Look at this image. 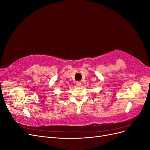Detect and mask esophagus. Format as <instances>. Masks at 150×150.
Returning a JSON list of instances; mask_svg holds the SVG:
<instances>
[{
  "label": "esophagus",
  "instance_id": "1",
  "mask_svg": "<svg viewBox=\"0 0 150 150\" xmlns=\"http://www.w3.org/2000/svg\"><path fill=\"white\" fill-rule=\"evenodd\" d=\"M76 85L78 86H81V81H77V82H76Z\"/></svg>",
  "mask_w": 150,
  "mask_h": 150
}]
</instances>
